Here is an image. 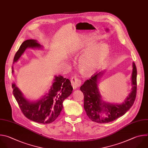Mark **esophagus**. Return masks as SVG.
<instances>
[{
    "label": "esophagus",
    "mask_w": 148,
    "mask_h": 148,
    "mask_svg": "<svg viewBox=\"0 0 148 148\" xmlns=\"http://www.w3.org/2000/svg\"><path fill=\"white\" fill-rule=\"evenodd\" d=\"M71 83H72V86L73 88V89H76V88H77L80 87L82 82L79 79H78L77 77L74 76V77H72Z\"/></svg>",
    "instance_id": "1"
}]
</instances>
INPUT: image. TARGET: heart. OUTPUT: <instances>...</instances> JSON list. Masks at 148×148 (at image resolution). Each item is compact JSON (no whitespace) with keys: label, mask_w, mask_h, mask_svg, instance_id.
I'll list each match as a JSON object with an SVG mask.
<instances>
[{"label":"heart","mask_w":148,"mask_h":148,"mask_svg":"<svg viewBox=\"0 0 148 148\" xmlns=\"http://www.w3.org/2000/svg\"><path fill=\"white\" fill-rule=\"evenodd\" d=\"M96 43L81 44L76 48L73 55L86 52L79 61L80 70L86 75L94 73L106 61L110 53L109 47L105 44L96 45Z\"/></svg>","instance_id":"obj_1"}]
</instances>
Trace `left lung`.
<instances>
[{
	"instance_id": "left-lung-1",
	"label": "left lung",
	"mask_w": 148,
	"mask_h": 148,
	"mask_svg": "<svg viewBox=\"0 0 148 148\" xmlns=\"http://www.w3.org/2000/svg\"><path fill=\"white\" fill-rule=\"evenodd\" d=\"M104 71L94 75L80 87V90L84 95V108L87 116L92 121L100 124L113 121L124 115L135 101L137 88V71L135 64L133 62L131 79L132 88L125 101L120 104L104 101L99 91V82Z\"/></svg>"
}]
</instances>
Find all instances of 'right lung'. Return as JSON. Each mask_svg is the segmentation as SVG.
<instances>
[{
  "label": "right lung",
  "mask_w": 148,
  "mask_h": 148,
  "mask_svg": "<svg viewBox=\"0 0 148 148\" xmlns=\"http://www.w3.org/2000/svg\"><path fill=\"white\" fill-rule=\"evenodd\" d=\"M43 48L36 40H25L15 54L13 64L18 61L27 48L40 49ZM14 72L12 66V73L13 74ZM12 88L13 95L23 114L29 120L40 124H49L57 119L63 108V101L73 90L70 80L61 75H55L48 92L36 100L25 98L14 82Z\"/></svg>",
  "instance_id": "1"
}]
</instances>
